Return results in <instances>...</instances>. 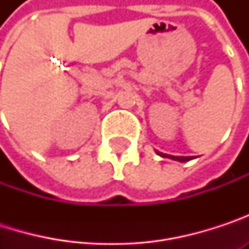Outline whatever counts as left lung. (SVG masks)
<instances>
[{"mask_svg": "<svg viewBox=\"0 0 249 249\" xmlns=\"http://www.w3.org/2000/svg\"><path fill=\"white\" fill-rule=\"evenodd\" d=\"M157 154H160L161 157H169V159H172V160H177V161H189V160H192V157H177V156L163 154V153H159V151H157Z\"/></svg>", "mask_w": 249, "mask_h": 249, "instance_id": "left-lung-1", "label": "left lung"}]
</instances>
